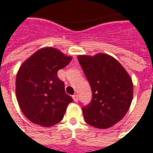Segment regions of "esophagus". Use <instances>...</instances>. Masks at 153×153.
Returning <instances> with one entry per match:
<instances>
[{"label": "esophagus", "mask_w": 153, "mask_h": 153, "mask_svg": "<svg viewBox=\"0 0 153 153\" xmlns=\"http://www.w3.org/2000/svg\"><path fill=\"white\" fill-rule=\"evenodd\" d=\"M72 99H73L75 102H77L78 101V96H77V95H73L72 96Z\"/></svg>", "instance_id": "esophagus-1"}]
</instances>
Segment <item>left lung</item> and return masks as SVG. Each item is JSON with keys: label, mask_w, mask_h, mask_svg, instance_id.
Returning <instances> with one entry per match:
<instances>
[{"label": "left lung", "mask_w": 153, "mask_h": 153, "mask_svg": "<svg viewBox=\"0 0 153 153\" xmlns=\"http://www.w3.org/2000/svg\"><path fill=\"white\" fill-rule=\"evenodd\" d=\"M77 58L92 91L91 103L82 107L85 122L97 128H110L130 107L134 93L130 76L108 54L79 55Z\"/></svg>", "instance_id": "1"}]
</instances>
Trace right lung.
I'll list each match as a JSON object with an SVG mask.
<instances>
[{"label":"right lung","instance_id":"obj_1","mask_svg":"<svg viewBox=\"0 0 153 153\" xmlns=\"http://www.w3.org/2000/svg\"><path fill=\"white\" fill-rule=\"evenodd\" d=\"M71 57L54 48H43L24 62L17 72L16 98L28 120L43 127L59 123L72 98L66 94L57 71L70 63Z\"/></svg>","mask_w":153,"mask_h":153}]
</instances>
